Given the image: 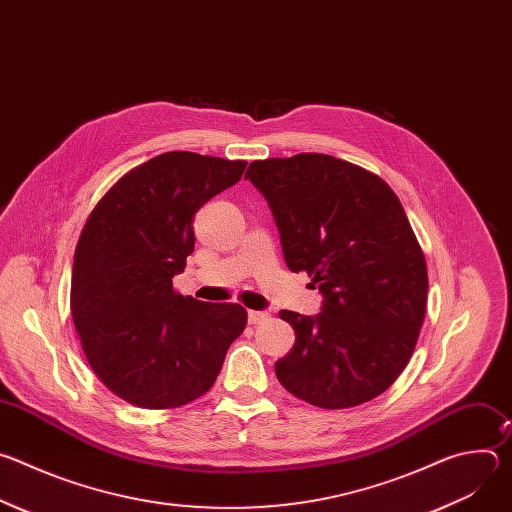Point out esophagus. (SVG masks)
Listing matches in <instances>:
<instances>
[{
	"instance_id": "34e87169",
	"label": "esophagus",
	"mask_w": 512,
	"mask_h": 512,
	"mask_svg": "<svg viewBox=\"0 0 512 512\" xmlns=\"http://www.w3.org/2000/svg\"><path fill=\"white\" fill-rule=\"evenodd\" d=\"M265 320H269L267 312H255V310L249 312V324H261Z\"/></svg>"
}]
</instances>
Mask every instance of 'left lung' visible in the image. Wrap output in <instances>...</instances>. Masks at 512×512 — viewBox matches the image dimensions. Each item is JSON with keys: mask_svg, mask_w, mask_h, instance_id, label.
<instances>
[{"mask_svg": "<svg viewBox=\"0 0 512 512\" xmlns=\"http://www.w3.org/2000/svg\"><path fill=\"white\" fill-rule=\"evenodd\" d=\"M267 200L287 267L324 296L320 314L281 310L296 344L277 381L322 409L385 393L407 367L427 306L423 251L395 192L377 174L326 154L249 164Z\"/></svg>", "mask_w": 512, "mask_h": 512, "instance_id": "obj_1", "label": "left lung"}]
</instances>
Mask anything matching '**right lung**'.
<instances>
[{
  "label": "right lung",
  "instance_id": "right-lung-1",
  "mask_svg": "<svg viewBox=\"0 0 512 512\" xmlns=\"http://www.w3.org/2000/svg\"><path fill=\"white\" fill-rule=\"evenodd\" d=\"M247 162L160 154L119 178L75 251L70 312L99 381L143 409L204 395L247 326L239 304L180 296L172 277L194 251L192 216L237 184Z\"/></svg>",
  "mask_w": 512,
  "mask_h": 512
}]
</instances>
